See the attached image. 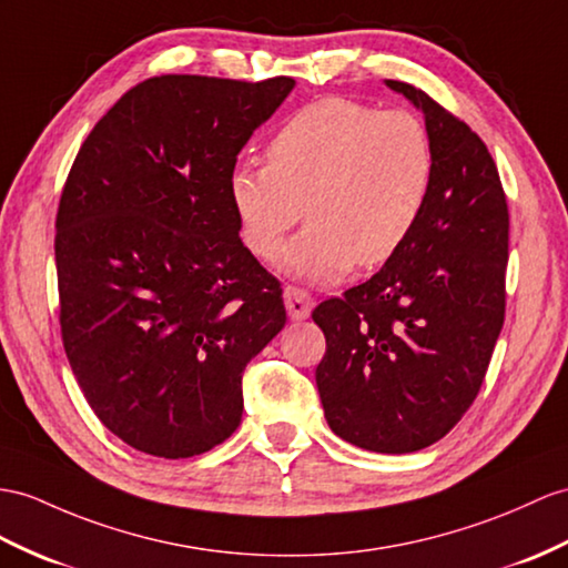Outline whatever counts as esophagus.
<instances>
[{
  "instance_id": "esophagus-1",
  "label": "esophagus",
  "mask_w": 568,
  "mask_h": 568,
  "mask_svg": "<svg viewBox=\"0 0 568 568\" xmlns=\"http://www.w3.org/2000/svg\"><path fill=\"white\" fill-rule=\"evenodd\" d=\"M284 303H286V311L292 321H306L311 315L313 308V298L306 292V288L301 286H286L284 288Z\"/></svg>"
}]
</instances>
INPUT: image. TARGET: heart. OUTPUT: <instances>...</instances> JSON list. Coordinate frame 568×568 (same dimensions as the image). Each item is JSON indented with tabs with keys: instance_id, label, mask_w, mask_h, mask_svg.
Masks as SVG:
<instances>
[{
	"instance_id": "obj_1",
	"label": "heart",
	"mask_w": 568,
	"mask_h": 568,
	"mask_svg": "<svg viewBox=\"0 0 568 568\" xmlns=\"http://www.w3.org/2000/svg\"><path fill=\"white\" fill-rule=\"evenodd\" d=\"M434 144L407 110L321 99L288 118L267 146V165L241 163L229 200L241 239L272 260L298 219L311 224L286 247L282 265L329 284L356 262L378 267L407 243L432 197Z\"/></svg>"
}]
</instances>
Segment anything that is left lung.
<instances>
[{"label":"left lung","instance_id":"1","mask_svg":"<svg viewBox=\"0 0 568 568\" xmlns=\"http://www.w3.org/2000/svg\"><path fill=\"white\" fill-rule=\"evenodd\" d=\"M424 113L434 185L407 243L342 298L313 311L325 419L373 453L444 438L475 403L506 313L508 204L487 144L432 95L385 81Z\"/></svg>","mask_w":568,"mask_h":568}]
</instances>
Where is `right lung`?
<instances>
[{
	"mask_svg": "<svg viewBox=\"0 0 568 568\" xmlns=\"http://www.w3.org/2000/svg\"><path fill=\"white\" fill-rule=\"evenodd\" d=\"M294 79L163 74L95 122L54 221L60 327L87 403L124 444L192 458L236 432L243 371L286 323L239 236L229 178Z\"/></svg>",
	"mask_w": 568,
	"mask_h": 568,
	"instance_id": "1",
	"label": "right lung"
}]
</instances>
